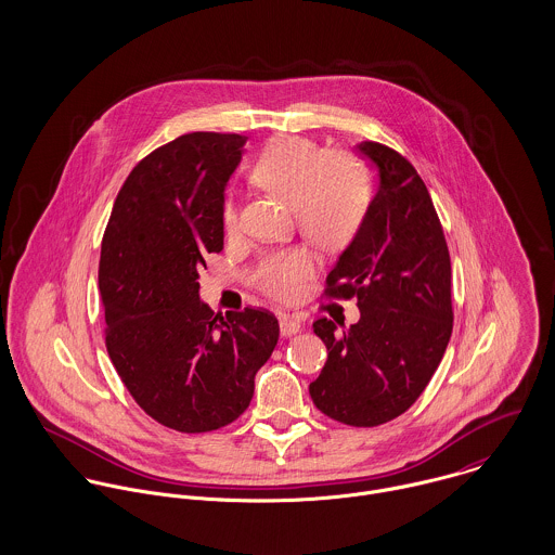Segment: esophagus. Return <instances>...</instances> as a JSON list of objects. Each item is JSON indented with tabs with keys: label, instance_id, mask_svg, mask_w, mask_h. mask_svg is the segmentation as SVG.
<instances>
[{
	"label": "esophagus",
	"instance_id": "1",
	"mask_svg": "<svg viewBox=\"0 0 555 555\" xmlns=\"http://www.w3.org/2000/svg\"><path fill=\"white\" fill-rule=\"evenodd\" d=\"M301 328H304V322H301L299 318L284 317L280 320V333H282L284 337H291V335L299 333Z\"/></svg>",
	"mask_w": 555,
	"mask_h": 555
}]
</instances>
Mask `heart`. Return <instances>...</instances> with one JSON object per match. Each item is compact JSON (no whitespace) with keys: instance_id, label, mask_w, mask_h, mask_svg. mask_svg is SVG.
<instances>
[{"instance_id":"obj_1","label":"heart","mask_w":555,"mask_h":555,"mask_svg":"<svg viewBox=\"0 0 555 555\" xmlns=\"http://www.w3.org/2000/svg\"><path fill=\"white\" fill-rule=\"evenodd\" d=\"M251 181L293 207L308 237L324 247L350 243L363 224L372 198L370 177L359 159L344 152H324L304 137L271 141L251 166ZM222 227L231 235L238 227L237 203L222 205ZM317 271V256L306 247L264 254L251 271L256 288L278 301L299 297Z\"/></svg>"}]
</instances>
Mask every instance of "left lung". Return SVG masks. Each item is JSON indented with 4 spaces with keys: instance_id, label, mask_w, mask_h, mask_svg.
Instances as JSON below:
<instances>
[{
    "instance_id": "8db88e82",
    "label": "left lung",
    "mask_w": 555,
    "mask_h": 555,
    "mask_svg": "<svg viewBox=\"0 0 555 555\" xmlns=\"http://www.w3.org/2000/svg\"><path fill=\"white\" fill-rule=\"evenodd\" d=\"M357 150L374 162L380 185L324 295L357 297L361 318L341 331L314 320L328 357L310 396L339 423L376 427L403 414L442 361L453 331L451 258L414 166L380 143Z\"/></svg>"
}]
</instances>
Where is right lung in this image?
<instances>
[{
    "mask_svg": "<svg viewBox=\"0 0 555 555\" xmlns=\"http://www.w3.org/2000/svg\"><path fill=\"white\" fill-rule=\"evenodd\" d=\"M245 141L190 132L152 152L121 185L102 238L108 357L134 401L183 434L243 414L280 337L267 310L220 317L198 297L205 256L224 249V188Z\"/></svg>",
    "mask_w": 555,
    "mask_h": 555,
    "instance_id": "1",
    "label": "right lung"
}]
</instances>
